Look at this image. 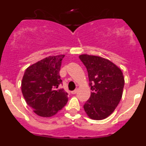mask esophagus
Returning a JSON list of instances; mask_svg holds the SVG:
<instances>
[{"label":"esophagus","mask_w":146,"mask_h":146,"mask_svg":"<svg viewBox=\"0 0 146 146\" xmlns=\"http://www.w3.org/2000/svg\"><path fill=\"white\" fill-rule=\"evenodd\" d=\"M77 89H75V90H74V91H72L71 93H72V94H77Z\"/></svg>","instance_id":"obj_1"}]
</instances>
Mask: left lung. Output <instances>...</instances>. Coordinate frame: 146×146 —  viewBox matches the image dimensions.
Segmentation results:
<instances>
[{
  "label": "left lung",
  "instance_id": "obj_1",
  "mask_svg": "<svg viewBox=\"0 0 146 146\" xmlns=\"http://www.w3.org/2000/svg\"><path fill=\"white\" fill-rule=\"evenodd\" d=\"M88 74L91 96L83 108L88 116L102 120L111 115L121 101L124 77L121 69L104 58L83 54L79 56Z\"/></svg>",
  "mask_w": 146,
  "mask_h": 146
}]
</instances>
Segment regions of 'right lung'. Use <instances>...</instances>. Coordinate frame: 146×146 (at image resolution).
<instances>
[{
	"instance_id": "right-lung-1",
	"label": "right lung",
	"mask_w": 146,
	"mask_h": 146,
	"mask_svg": "<svg viewBox=\"0 0 146 146\" xmlns=\"http://www.w3.org/2000/svg\"><path fill=\"white\" fill-rule=\"evenodd\" d=\"M64 55L45 58L28 66L21 83L28 105L41 117H51L66 104L68 94L60 88L59 72Z\"/></svg>"
}]
</instances>
